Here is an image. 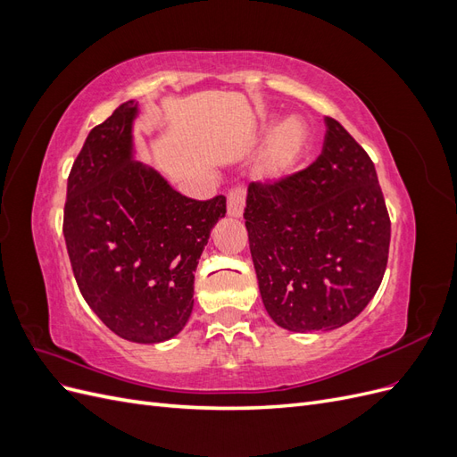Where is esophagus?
Here are the masks:
<instances>
[{
    "instance_id": "1",
    "label": "esophagus",
    "mask_w": 457,
    "mask_h": 457,
    "mask_svg": "<svg viewBox=\"0 0 457 457\" xmlns=\"http://www.w3.org/2000/svg\"><path fill=\"white\" fill-rule=\"evenodd\" d=\"M244 205H245V190L244 188L230 190L228 198H227L228 215L234 219H240L244 215Z\"/></svg>"
}]
</instances>
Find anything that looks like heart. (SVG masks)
<instances>
[{"instance_id":"1","label":"heart","mask_w":457,"mask_h":457,"mask_svg":"<svg viewBox=\"0 0 457 457\" xmlns=\"http://www.w3.org/2000/svg\"><path fill=\"white\" fill-rule=\"evenodd\" d=\"M262 133L267 135V145L262 150L259 171L269 181H276L299 165L309 146V129L299 118L287 116L278 126H274V120L265 121Z\"/></svg>"}]
</instances>
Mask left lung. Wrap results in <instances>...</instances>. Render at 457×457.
Listing matches in <instances>:
<instances>
[{
  "label": "left lung",
  "instance_id": "obj_1",
  "mask_svg": "<svg viewBox=\"0 0 457 457\" xmlns=\"http://www.w3.org/2000/svg\"><path fill=\"white\" fill-rule=\"evenodd\" d=\"M305 171L247 187L245 228L262 305L284 329L341 328L383 280L391 242L373 162L334 118Z\"/></svg>",
  "mask_w": 457,
  "mask_h": 457
}]
</instances>
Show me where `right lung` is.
Segmentation results:
<instances>
[{
	"mask_svg": "<svg viewBox=\"0 0 457 457\" xmlns=\"http://www.w3.org/2000/svg\"><path fill=\"white\" fill-rule=\"evenodd\" d=\"M139 103L93 128L68 175L64 240L81 295L121 339L162 343L195 307V274L225 196L198 202L137 160Z\"/></svg>",
	"mask_w": 457,
	"mask_h": 457,
	"instance_id": "add662e5",
	"label": "right lung"
}]
</instances>
